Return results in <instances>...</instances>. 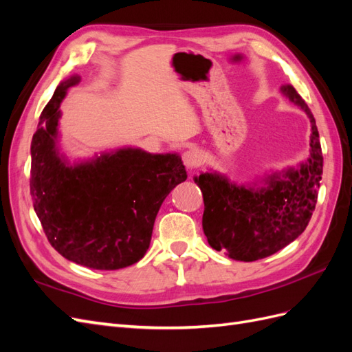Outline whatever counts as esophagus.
Wrapping results in <instances>:
<instances>
[{
  "instance_id": "34e87169",
  "label": "esophagus",
  "mask_w": 352,
  "mask_h": 352,
  "mask_svg": "<svg viewBox=\"0 0 352 352\" xmlns=\"http://www.w3.org/2000/svg\"><path fill=\"white\" fill-rule=\"evenodd\" d=\"M182 160H184V164L188 167V168H195L201 164V157L199 154L195 151V150H188L182 154Z\"/></svg>"
}]
</instances>
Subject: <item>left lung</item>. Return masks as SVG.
<instances>
[{
	"instance_id": "obj_1",
	"label": "left lung",
	"mask_w": 352,
	"mask_h": 352,
	"mask_svg": "<svg viewBox=\"0 0 352 352\" xmlns=\"http://www.w3.org/2000/svg\"><path fill=\"white\" fill-rule=\"evenodd\" d=\"M280 91L310 119V158L298 168L267 176L263 186H238L208 172L194 177L204 198L202 229L210 247L238 261H255L285 248L305 230L316 208L323 155L314 116L292 85Z\"/></svg>"
}]
</instances>
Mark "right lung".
<instances>
[{
  "mask_svg": "<svg viewBox=\"0 0 352 352\" xmlns=\"http://www.w3.org/2000/svg\"><path fill=\"white\" fill-rule=\"evenodd\" d=\"M78 74L63 80L42 110L30 144V195L42 229L69 261L117 270L150 247L163 201L188 175L179 154L120 148L73 166L57 150L60 104Z\"/></svg>",
  "mask_w": 352,
  "mask_h": 352,
  "instance_id": "right-lung-1",
  "label": "right lung"
}]
</instances>
